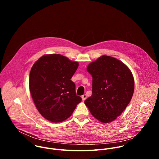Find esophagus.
Wrapping results in <instances>:
<instances>
[{
  "label": "esophagus",
  "instance_id": "34e87169",
  "mask_svg": "<svg viewBox=\"0 0 159 159\" xmlns=\"http://www.w3.org/2000/svg\"><path fill=\"white\" fill-rule=\"evenodd\" d=\"M86 98H87V95H86V94H84V95L82 96V101H85V100L86 99Z\"/></svg>",
  "mask_w": 159,
  "mask_h": 159
}]
</instances>
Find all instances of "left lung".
Listing matches in <instances>:
<instances>
[{"label": "left lung", "mask_w": 159, "mask_h": 159, "mask_svg": "<svg viewBox=\"0 0 159 159\" xmlns=\"http://www.w3.org/2000/svg\"><path fill=\"white\" fill-rule=\"evenodd\" d=\"M92 96L85 101L92 115L103 123L115 120L129 103L134 89L133 74L121 61L103 55L90 63Z\"/></svg>", "instance_id": "obj_1"}]
</instances>
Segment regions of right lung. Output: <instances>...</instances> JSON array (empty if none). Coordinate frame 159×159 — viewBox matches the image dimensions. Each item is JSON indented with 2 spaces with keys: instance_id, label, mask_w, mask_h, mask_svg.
<instances>
[{
  "instance_id": "1",
  "label": "right lung",
  "mask_w": 159,
  "mask_h": 159,
  "mask_svg": "<svg viewBox=\"0 0 159 159\" xmlns=\"http://www.w3.org/2000/svg\"><path fill=\"white\" fill-rule=\"evenodd\" d=\"M79 66L60 54L44 55L33 65L29 80L34 103L43 117L53 123L69 118L82 99L70 80Z\"/></svg>"
}]
</instances>
